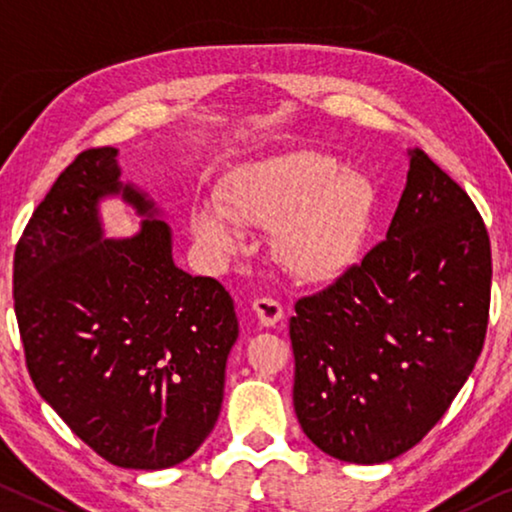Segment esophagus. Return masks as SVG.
I'll use <instances>...</instances> for the list:
<instances>
[{
    "mask_svg": "<svg viewBox=\"0 0 512 512\" xmlns=\"http://www.w3.org/2000/svg\"><path fill=\"white\" fill-rule=\"evenodd\" d=\"M254 311L258 320H261L263 327H274L277 322L283 318V306L281 302L272 300V297H258V300H254Z\"/></svg>",
    "mask_w": 512,
    "mask_h": 512,
    "instance_id": "obj_1",
    "label": "esophagus"
}]
</instances>
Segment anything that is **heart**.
<instances>
[{
  "instance_id": "1",
  "label": "heart",
  "mask_w": 512,
  "mask_h": 512,
  "mask_svg": "<svg viewBox=\"0 0 512 512\" xmlns=\"http://www.w3.org/2000/svg\"><path fill=\"white\" fill-rule=\"evenodd\" d=\"M217 205L199 203L192 233L226 256L238 247L233 222L270 226L274 258L300 279H327L348 265L364 242L375 190L357 171L320 153H293L238 169L222 185Z\"/></svg>"
}]
</instances>
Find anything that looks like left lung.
I'll list each match as a JSON object with an SVG mask.
<instances>
[{
  "label": "left lung",
  "mask_w": 512,
  "mask_h": 512,
  "mask_svg": "<svg viewBox=\"0 0 512 512\" xmlns=\"http://www.w3.org/2000/svg\"><path fill=\"white\" fill-rule=\"evenodd\" d=\"M492 251L469 194L412 148L387 240L290 318L293 405L332 458L377 465L421 442L481 355Z\"/></svg>",
  "instance_id": "obj_1"
}]
</instances>
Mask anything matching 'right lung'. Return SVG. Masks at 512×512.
<instances>
[{
	"mask_svg": "<svg viewBox=\"0 0 512 512\" xmlns=\"http://www.w3.org/2000/svg\"><path fill=\"white\" fill-rule=\"evenodd\" d=\"M119 174L116 148L100 146L54 180L15 245V318L31 382L86 446L123 469H167L215 428L238 318L222 283L174 265L160 219L102 240L100 196L153 208Z\"/></svg>",
	"mask_w": 512,
	"mask_h": 512,
	"instance_id": "obj_1",
	"label": "right lung"
}]
</instances>
